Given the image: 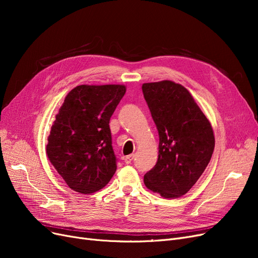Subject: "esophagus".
Instances as JSON below:
<instances>
[{
  "label": "esophagus",
  "mask_w": 258,
  "mask_h": 258,
  "mask_svg": "<svg viewBox=\"0 0 258 258\" xmlns=\"http://www.w3.org/2000/svg\"><path fill=\"white\" fill-rule=\"evenodd\" d=\"M132 160H134V155H129V156H126V157H123V161L126 162L127 165H129V163H131Z\"/></svg>",
  "instance_id": "obj_1"
}]
</instances>
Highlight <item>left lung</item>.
I'll return each instance as SVG.
<instances>
[{
  "label": "left lung",
  "mask_w": 258,
  "mask_h": 258,
  "mask_svg": "<svg viewBox=\"0 0 258 258\" xmlns=\"http://www.w3.org/2000/svg\"><path fill=\"white\" fill-rule=\"evenodd\" d=\"M142 91L159 135L158 160L144 175V184L163 198L181 197L209 165L215 145L213 129L182 85L145 83Z\"/></svg>",
  "instance_id": "1"
}]
</instances>
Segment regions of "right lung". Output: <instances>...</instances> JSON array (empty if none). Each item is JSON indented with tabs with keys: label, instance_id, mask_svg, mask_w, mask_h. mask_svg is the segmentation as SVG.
<instances>
[{
	"label": "right lung",
	"instance_id": "1",
	"mask_svg": "<svg viewBox=\"0 0 258 258\" xmlns=\"http://www.w3.org/2000/svg\"><path fill=\"white\" fill-rule=\"evenodd\" d=\"M124 93L123 85H81L66 97L46 154L71 189L96 192L114 175L117 158L108 123Z\"/></svg>",
	"mask_w": 258,
	"mask_h": 258
}]
</instances>
